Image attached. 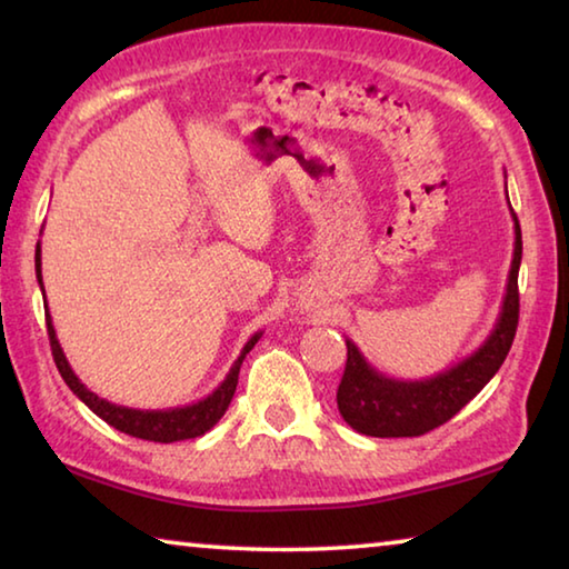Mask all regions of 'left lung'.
<instances>
[{
  "mask_svg": "<svg viewBox=\"0 0 569 569\" xmlns=\"http://www.w3.org/2000/svg\"><path fill=\"white\" fill-rule=\"evenodd\" d=\"M509 203V200H507ZM512 210V206H509ZM515 220V253L512 268L507 276V291L502 311L495 323L492 333L485 343L467 359L449 366L437 377L403 381L383 377L381 371L363 359L351 339H346V369L336 391V403L343 421L351 429L366 437H421L427 431L441 427L459 409L477 397L487 387L489 379L505 363L509 349H512L517 321H519V291L517 276L522 263V230L512 210Z\"/></svg>",
  "mask_w": 569,
  "mask_h": 569,
  "instance_id": "obj_1",
  "label": "left lung"
}]
</instances>
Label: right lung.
<instances>
[{"label": "right lung", "mask_w": 569, "mask_h": 569, "mask_svg": "<svg viewBox=\"0 0 569 569\" xmlns=\"http://www.w3.org/2000/svg\"><path fill=\"white\" fill-rule=\"evenodd\" d=\"M34 271H37V283H40V288L44 291L40 243H37V250H34ZM44 301H47V298H44ZM44 319H47V333H50L54 363H57V369H60L67 387L72 389L74 397L84 401V407H90L102 421H108L110 427H114L118 431H124V435L138 437V439L160 441V445H172V441L203 437L206 431L216 427L220 417L226 413L230 399H233V393H236L240 363H243L246 353L253 349L258 339L263 336V331L250 336V339L243 346V351H240V356L236 359V363L230 366V371L226 373V379L220 381L218 387L213 389V393H208L206 399L186 403V407H172V409H130V407H120V403H112L108 399H100L98 393L90 391L80 379H77V373L72 371L70 361H67L60 341H57L52 316H50V308H47V303H44Z\"/></svg>", "instance_id": "add662e5"}]
</instances>
